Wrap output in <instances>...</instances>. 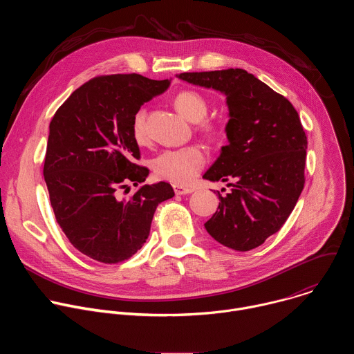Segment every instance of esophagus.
<instances>
[{"instance_id":"esophagus-1","label":"esophagus","mask_w":354,"mask_h":354,"mask_svg":"<svg viewBox=\"0 0 354 354\" xmlns=\"http://www.w3.org/2000/svg\"><path fill=\"white\" fill-rule=\"evenodd\" d=\"M174 190H175V193H176V194H179V196L189 194V193H192V192H193V189H192V187H185V186H180V185H175V186H174Z\"/></svg>"}]
</instances>
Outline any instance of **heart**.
I'll use <instances>...</instances> for the list:
<instances>
[{
    "instance_id": "heart-1",
    "label": "heart",
    "mask_w": 354,
    "mask_h": 354,
    "mask_svg": "<svg viewBox=\"0 0 354 354\" xmlns=\"http://www.w3.org/2000/svg\"><path fill=\"white\" fill-rule=\"evenodd\" d=\"M174 105L187 120L193 123L200 122V129L205 133L210 136H216L218 133V127L213 122L203 120L209 112V104L201 93L190 89L180 91L174 97ZM145 118V109H138L133 116L131 133L138 144H144L148 140ZM205 164L206 156L203 149L197 145H189L164 151L153 160V169L158 178L185 186L193 182Z\"/></svg>"
}]
</instances>
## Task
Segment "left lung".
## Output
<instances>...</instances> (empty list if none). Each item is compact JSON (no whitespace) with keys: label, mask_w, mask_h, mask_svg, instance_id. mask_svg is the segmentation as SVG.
<instances>
[{"label":"left lung","mask_w":354,"mask_h":354,"mask_svg":"<svg viewBox=\"0 0 354 354\" xmlns=\"http://www.w3.org/2000/svg\"><path fill=\"white\" fill-rule=\"evenodd\" d=\"M178 78L227 96L228 144L203 175L228 182L205 224L221 245L245 252L277 232L304 189L307 136L290 100L241 68L182 73Z\"/></svg>","instance_id":"8db88e82"}]
</instances>
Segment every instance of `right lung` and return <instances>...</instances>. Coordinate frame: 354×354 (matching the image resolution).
<instances>
[{"mask_svg": "<svg viewBox=\"0 0 354 354\" xmlns=\"http://www.w3.org/2000/svg\"><path fill=\"white\" fill-rule=\"evenodd\" d=\"M169 80L100 75L75 89L50 122L43 175L56 220L81 254L102 263L131 258L149 235L157 206L175 196L167 182L139 186L149 171L136 164L134 113L165 92Z\"/></svg>", "mask_w": 354, "mask_h": 354, "instance_id": "right-lung-1", "label": "right lung"}]
</instances>
